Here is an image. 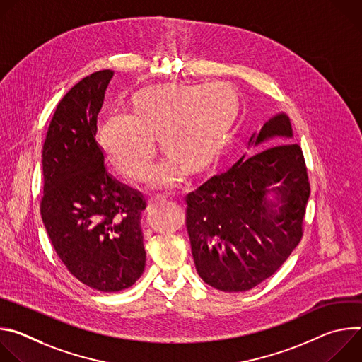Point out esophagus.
Instances as JSON below:
<instances>
[{"label":"esophagus","instance_id":"esophagus-1","mask_svg":"<svg viewBox=\"0 0 362 362\" xmlns=\"http://www.w3.org/2000/svg\"><path fill=\"white\" fill-rule=\"evenodd\" d=\"M166 203L165 197H154V199H148L147 202V209H153V208H158V206H162Z\"/></svg>","mask_w":362,"mask_h":362}]
</instances>
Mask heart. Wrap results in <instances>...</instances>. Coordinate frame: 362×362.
Returning a JSON list of instances; mask_svg holds the SVG:
<instances>
[{"mask_svg":"<svg viewBox=\"0 0 362 362\" xmlns=\"http://www.w3.org/2000/svg\"><path fill=\"white\" fill-rule=\"evenodd\" d=\"M236 107L233 90L221 83L162 84L139 91L132 115L110 113L98 130L100 146L126 177L143 182L156 156V137L169 156L150 177V189L179 187L187 172L202 173L218 159L225 146Z\"/></svg>","mask_w":362,"mask_h":362,"instance_id":"1","label":"heart"}]
</instances>
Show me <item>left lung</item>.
I'll list each match as a JSON object with an SVG mask.
<instances>
[{"instance_id":"8db88e82","label":"left lung","mask_w":362,"mask_h":362,"mask_svg":"<svg viewBox=\"0 0 362 362\" xmlns=\"http://www.w3.org/2000/svg\"><path fill=\"white\" fill-rule=\"evenodd\" d=\"M292 139L289 117L276 113L249 137L247 147L261 151L242 154L187 194L193 261L208 285L249 291L272 276L299 243L309 182Z\"/></svg>"}]
</instances>
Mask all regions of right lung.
<instances>
[{
    "label": "right lung",
    "instance_id": "add662e5",
    "mask_svg": "<svg viewBox=\"0 0 362 362\" xmlns=\"http://www.w3.org/2000/svg\"><path fill=\"white\" fill-rule=\"evenodd\" d=\"M115 71L80 80L57 105L42 144L41 218L62 262L84 285L117 292L143 274V196L115 179L95 141L97 115Z\"/></svg>",
    "mask_w": 362,
    "mask_h": 362
}]
</instances>
